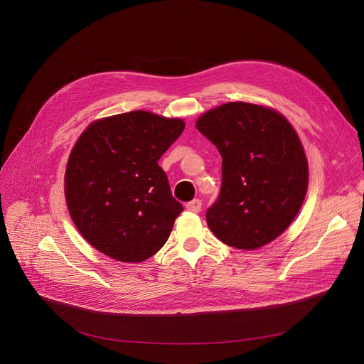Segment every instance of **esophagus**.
Returning a JSON list of instances; mask_svg holds the SVG:
<instances>
[{"mask_svg":"<svg viewBox=\"0 0 364 364\" xmlns=\"http://www.w3.org/2000/svg\"><path fill=\"white\" fill-rule=\"evenodd\" d=\"M186 209H187L188 212H193V213H198V212L201 210V200H198V198H194V200H191L190 203H187Z\"/></svg>","mask_w":364,"mask_h":364,"instance_id":"obj_1","label":"esophagus"}]
</instances>
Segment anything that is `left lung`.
<instances>
[{"mask_svg":"<svg viewBox=\"0 0 364 364\" xmlns=\"http://www.w3.org/2000/svg\"><path fill=\"white\" fill-rule=\"evenodd\" d=\"M197 129L222 155V188L205 220L223 243L253 250L298 215L308 187L302 144L275 109L229 102L203 114Z\"/></svg>","mask_w":364,"mask_h":364,"instance_id":"left-lung-1","label":"left lung"}]
</instances>
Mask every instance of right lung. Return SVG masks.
Listing matches in <instances>:
<instances>
[{
    "label": "right lung",
    "instance_id": "add662e5",
    "mask_svg": "<svg viewBox=\"0 0 364 364\" xmlns=\"http://www.w3.org/2000/svg\"><path fill=\"white\" fill-rule=\"evenodd\" d=\"M186 124L146 111L92 122L66 167L65 194L80 235L119 262H142L167 242L183 205L173 194L161 155Z\"/></svg>",
    "mask_w": 364,
    "mask_h": 364
}]
</instances>
